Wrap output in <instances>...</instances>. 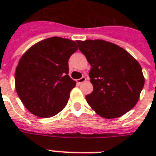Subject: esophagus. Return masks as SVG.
I'll return each instance as SVG.
<instances>
[{
    "label": "esophagus",
    "instance_id": "obj_1",
    "mask_svg": "<svg viewBox=\"0 0 156 156\" xmlns=\"http://www.w3.org/2000/svg\"><path fill=\"white\" fill-rule=\"evenodd\" d=\"M86 80H87V78H86L85 77H82V78H79V79H78V80H77V83H78V84H81V83H84Z\"/></svg>",
    "mask_w": 156,
    "mask_h": 156
}]
</instances>
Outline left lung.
Listing matches in <instances>:
<instances>
[{"instance_id":"obj_1","label":"left lung","mask_w":156,"mask_h":156,"mask_svg":"<svg viewBox=\"0 0 156 156\" xmlns=\"http://www.w3.org/2000/svg\"><path fill=\"white\" fill-rule=\"evenodd\" d=\"M90 63L93 91L88 104L104 118L122 116L135 106L145 83L137 60L118 45L102 40L77 41Z\"/></svg>"}]
</instances>
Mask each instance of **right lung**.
I'll use <instances>...</instances> for the list:
<instances>
[{"label":"right lung","instance_id":"add662e5","mask_svg":"<svg viewBox=\"0 0 156 156\" xmlns=\"http://www.w3.org/2000/svg\"><path fill=\"white\" fill-rule=\"evenodd\" d=\"M76 42L61 37L41 40L23 54L15 72L18 97L31 113L51 117L66 106L76 82L69 76L68 61Z\"/></svg>","mask_w":156,"mask_h":156}]
</instances>
